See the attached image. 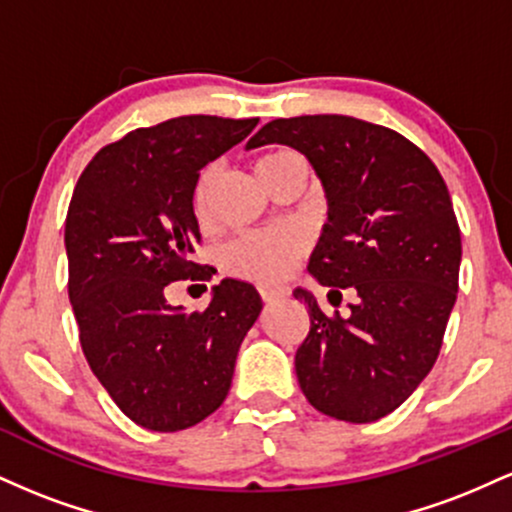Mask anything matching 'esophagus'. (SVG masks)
Listing matches in <instances>:
<instances>
[{
	"label": "esophagus",
	"mask_w": 512,
	"mask_h": 512,
	"mask_svg": "<svg viewBox=\"0 0 512 512\" xmlns=\"http://www.w3.org/2000/svg\"><path fill=\"white\" fill-rule=\"evenodd\" d=\"M260 296L264 303H274V301H281V298H286V289H279V286H262Z\"/></svg>",
	"instance_id": "obj_1"
}]
</instances>
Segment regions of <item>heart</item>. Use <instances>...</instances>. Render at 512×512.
I'll use <instances>...</instances> for the list:
<instances>
[{"label": "heart", "mask_w": 512, "mask_h": 512, "mask_svg": "<svg viewBox=\"0 0 512 512\" xmlns=\"http://www.w3.org/2000/svg\"><path fill=\"white\" fill-rule=\"evenodd\" d=\"M293 161H301L296 154L284 149L269 151L257 158L255 173L262 182H267L269 175L274 170ZM216 180V166H207L199 173L195 192H192V209L199 221H207L209 216V204H211V190H214ZM298 240L291 233L284 231H262V233H250L233 240L226 250H223V264L231 269L233 274L248 276V279L257 281H276L281 279L291 269L293 260H296Z\"/></svg>", "instance_id": "1"}]
</instances>
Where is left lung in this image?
<instances>
[{
	"mask_svg": "<svg viewBox=\"0 0 512 512\" xmlns=\"http://www.w3.org/2000/svg\"><path fill=\"white\" fill-rule=\"evenodd\" d=\"M264 144L310 161L330 209L308 272L330 286V303L356 293L349 317H330L313 293L293 291L310 315L296 351L303 395L332 419H383L431 373L457 298L462 238L448 185L407 137L356 117H281L248 149Z\"/></svg>",
	"mask_w": 512,
	"mask_h": 512,
	"instance_id": "obj_1",
	"label": "left lung"
}]
</instances>
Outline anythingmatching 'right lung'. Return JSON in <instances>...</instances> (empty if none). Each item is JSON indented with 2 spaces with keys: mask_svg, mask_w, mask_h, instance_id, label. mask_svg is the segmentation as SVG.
Wrapping results in <instances>:
<instances>
[{
  "mask_svg": "<svg viewBox=\"0 0 512 512\" xmlns=\"http://www.w3.org/2000/svg\"><path fill=\"white\" fill-rule=\"evenodd\" d=\"M257 122L185 115L139 127L103 146L74 187L64 245L81 349L122 414L149 431H182L221 407L260 317V293L238 279L214 286L207 310L166 301L170 281L207 279L190 262L199 170Z\"/></svg>",
  "mask_w": 512,
  "mask_h": 512,
  "instance_id": "1",
  "label": "right lung"
}]
</instances>
